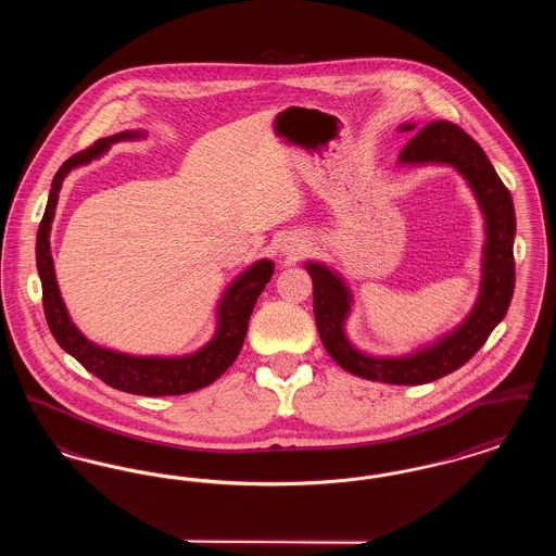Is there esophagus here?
I'll return each mask as SVG.
<instances>
[{"label":"esophagus","instance_id":"obj_1","mask_svg":"<svg viewBox=\"0 0 556 556\" xmlns=\"http://www.w3.org/2000/svg\"><path fill=\"white\" fill-rule=\"evenodd\" d=\"M283 252L295 258V256H300V254H304V252H306V245H304V241L295 239V241H291V243H288V245L283 248Z\"/></svg>","mask_w":556,"mask_h":556}]
</instances>
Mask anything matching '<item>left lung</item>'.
<instances>
[{"mask_svg": "<svg viewBox=\"0 0 556 556\" xmlns=\"http://www.w3.org/2000/svg\"><path fill=\"white\" fill-rule=\"evenodd\" d=\"M413 131L415 125L400 127ZM400 164H450L476 193L485 214L483 275L476 308L465 323L440 342L400 358L367 356L348 342L344 320L352 295L340 275L320 263H306L313 279L315 318L325 350L342 369L370 381L394 386H421L463 367L485 344L503 320L515 290V208L508 189L492 162L467 132L448 121H433L417 132L400 152Z\"/></svg>", "mask_w": 556, "mask_h": 556, "instance_id": "left-lung-1", "label": "left lung"}]
</instances>
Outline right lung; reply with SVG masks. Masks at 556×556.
<instances>
[{"label":"right lung","instance_id":"add662e5","mask_svg":"<svg viewBox=\"0 0 556 556\" xmlns=\"http://www.w3.org/2000/svg\"><path fill=\"white\" fill-rule=\"evenodd\" d=\"M137 137H143V132H118L112 137H104L93 146H89L87 150L71 156L58 168L52 189H50L48 206L37 231V270L41 277V290H43V313L55 342L110 388L127 394H137V396H181V394H189L211 386L212 381H216L233 365L245 340L248 320L254 311V304L273 277V263L258 261L245 273H241L238 279L227 288L223 300L218 302V327L214 338L204 348H200L189 356H179V358L129 356V354H121L89 342L68 317L58 290L52 254H50L53 211L58 204L62 181L73 168L87 164L93 159H100L116 141L137 139Z\"/></svg>","mask_w":556,"mask_h":556}]
</instances>
